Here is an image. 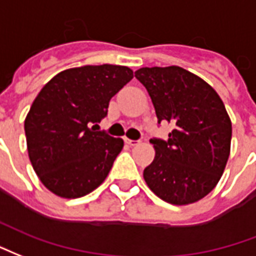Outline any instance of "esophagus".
Returning a JSON list of instances; mask_svg holds the SVG:
<instances>
[{"mask_svg": "<svg viewBox=\"0 0 256 256\" xmlns=\"http://www.w3.org/2000/svg\"><path fill=\"white\" fill-rule=\"evenodd\" d=\"M126 143L128 146H138V144H139V140H132V139L126 138Z\"/></svg>", "mask_w": 256, "mask_h": 256, "instance_id": "obj_1", "label": "esophagus"}]
</instances>
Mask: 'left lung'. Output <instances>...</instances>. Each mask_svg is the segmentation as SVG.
I'll return each instance as SVG.
<instances>
[{"mask_svg": "<svg viewBox=\"0 0 256 256\" xmlns=\"http://www.w3.org/2000/svg\"><path fill=\"white\" fill-rule=\"evenodd\" d=\"M158 124L173 130L166 140L150 139L156 158L143 172L156 196L172 204L198 202L214 190L226 166L232 122L216 90L180 66L140 68Z\"/></svg>", "mask_w": 256, "mask_h": 256, "instance_id": "1", "label": "left lung"}]
</instances>
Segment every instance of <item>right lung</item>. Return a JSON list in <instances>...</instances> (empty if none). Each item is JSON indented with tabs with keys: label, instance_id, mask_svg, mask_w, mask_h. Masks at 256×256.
Instances as JSON below:
<instances>
[{
	"label": "right lung",
	"instance_id": "right-lung-1",
	"mask_svg": "<svg viewBox=\"0 0 256 256\" xmlns=\"http://www.w3.org/2000/svg\"><path fill=\"white\" fill-rule=\"evenodd\" d=\"M134 78L121 65H86L56 74L40 90L24 121L27 150L39 180L57 196H84L105 182L124 147L94 126L110 100Z\"/></svg>",
	"mask_w": 256,
	"mask_h": 256
}]
</instances>
